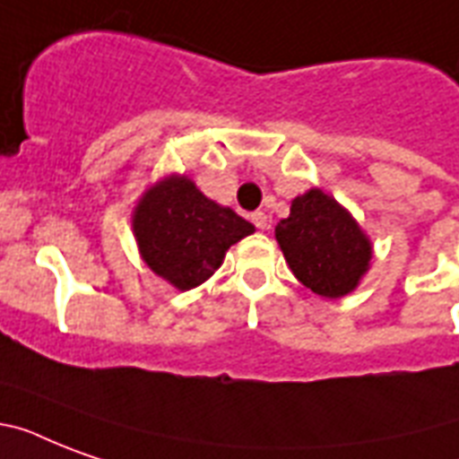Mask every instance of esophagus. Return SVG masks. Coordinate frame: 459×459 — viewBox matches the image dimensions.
Returning a JSON list of instances; mask_svg holds the SVG:
<instances>
[{
	"label": "esophagus",
	"instance_id": "esophagus-1",
	"mask_svg": "<svg viewBox=\"0 0 459 459\" xmlns=\"http://www.w3.org/2000/svg\"><path fill=\"white\" fill-rule=\"evenodd\" d=\"M250 221L262 230L269 229V216H266L264 212H255V214H250Z\"/></svg>",
	"mask_w": 459,
	"mask_h": 459
}]
</instances>
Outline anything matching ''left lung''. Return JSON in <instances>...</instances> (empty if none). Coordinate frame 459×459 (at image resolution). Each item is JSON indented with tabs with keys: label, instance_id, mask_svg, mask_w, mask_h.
<instances>
[{
	"label": "left lung",
	"instance_id": "obj_1",
	"mask_svg": "<svg viewBox=\"0 0 459 459\" xmlns=\"http://www.w3.org/2000/svg\"><path fill=\"white\" fill-rule=\"evenodd\" d=\"M276 240L295 279L321 298L348 295L371 259L355 219L316 187L295 197L290 216L276 226Z\"/></svg>",
	"mask_w": 459,
	"mask_h": 459
}]
</instances>
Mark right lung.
Returning <instances> with one entry per match:
<instances>
[{"label":"right lung","mask_w":459,"mask_h":459,"mask_svg":"<svg viewBox=\"0 0 459 459\" xmlns=\"http://www.w3.org/2000/svg\"><path fill=\"white\" fill-rule=\"evenodd\" d=\"M140 255L157 276L180 290L200 286L221 266L223 255L255 226L221 207L186 176L150 187L133 214Z\"/></svg>","instance_id":"add662e5"}]
</instances>
